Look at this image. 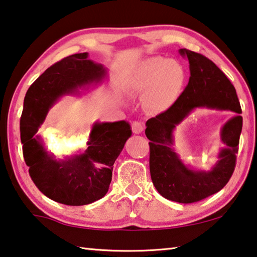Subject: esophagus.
<instances>
[{
    "mask_svg": "<svg viewBox=\"0 0 257 257\" xmlns=\"http://www.w3.org/2000/svg\"><path fill=\"white\" fill-rule=\"evenodd\" d=\"M132 129L134 134H141L144 132L145 124L142 122V121H134L132 123Z\"/></svg>",
    "mask_w": 257,
    "mask_h": 257,
    "instance_id": "1",
    "label": "esophagus"
}]
</instances>
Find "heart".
Returning a JSON list of instances; mask_svg holds the SVG:
<instances>
[{
  "mask_svg": "<svg viewBox=\"0 0 257 257\" xmlns=\"http://www.w3.org/2000/svg\"><path fill=\"white\" fill-rule=\"evenodd\" d=\"M186 81L184 67L162 56L142 61L130 78V88L147 92L146 104L154 111H165L175 103Z\"/></svg>",
  "mask_w": 257,
  "mask_h": 257,
  "instance_id": "b5f03b06",
  "label": "heart"
}]
</instances>
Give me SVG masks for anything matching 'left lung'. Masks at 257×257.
<instances>
[{
	"mask_svg": "<svg viewBox=\"0 0 257 257\" xmlns=\"http://www.w3.org/2000/svg\"><path fill=\"white\" fill-rule=\"evenodd\" d=\"M179 53L189 61L188 85L167 111L146 121L145 134L151 141L150 171L156 190L170 201L189 204L211 196L228 184L236 167L242 116L236 89L227 76L206 56L187 49H180ZM196 107L237 113L221 130L220 137L226 147L210 172L186 167L172 149L175 125Z\"/></svg>",
	"mask_w": 257,
	"mask_h": 257,
	"instance_id": "left-lung-1",
	"label": "left lung"
}]
</instances>
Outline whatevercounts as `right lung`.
Returning a JSON list of instances; mask_svg holds the SVG:
<instances>
[{"label": "right lung", "mask_w": 257, "mask_h": 257, "mask_svg": "<svg viewBox=\"0 0 257 257\" xmlns=\"http://www.w3.org/2000/svg\"><path fill=\"white\" fill-rule=\"evenodd\" d=\"M105 76L106 69L88 60V53H77L46 69L26 93L20 118L24 159L34 184L52 201L80 206L101 199L107 193L113 164L132 136L128 122H96L86 151L64 159L47 153L36 135L60 97L98 84Z\"/></svg>", "instance_id": "right-lung-1"}]
</instances>
